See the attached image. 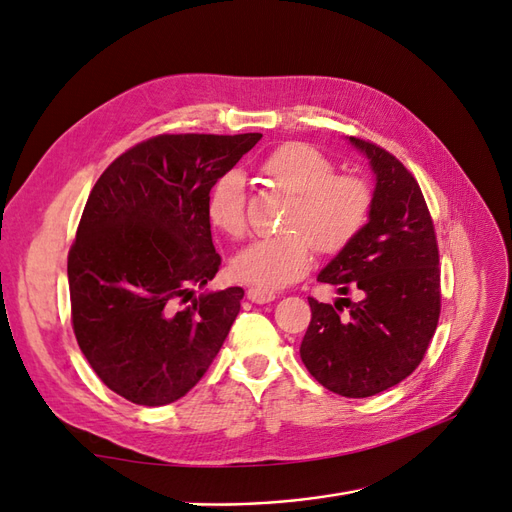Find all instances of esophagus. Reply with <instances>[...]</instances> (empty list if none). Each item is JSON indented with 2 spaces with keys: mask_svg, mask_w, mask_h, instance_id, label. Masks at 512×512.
I'll return each mask as SVG.
<instances>
[{
  "mask_svg": "<svg viewBox=\"0 0 512 512\" xmlns=\"http://www.w3.org/2000/svg\"><path fill=\"white\" fill-rule=\"evenodd\" d=\"M247 299H250L252 303H271L275 301V292L273 290H267V288H258V286H252L250 290H247Z\"/></svg>",
  "mask_w": 512,
  "mask_h": 512,
  "instance_id": "obj_1",
  "label": "esophagus"
}]
</instances>
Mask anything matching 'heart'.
Masks as SVG:
<instances>
[{
	"label": "heart",
	"mask_w": 512,
	"mask_h": 512,
	"mask_svg": "<svg viewBox=\"0 0 512 512\" xmlns=\"http://www.w3.org/2000/svg\"><path fill=\"white\" fill-rule=\"evenodd\" d=\"M265 175L288 194L282 235L250 243L230 262L241 282L262 288H280L297 282L312 267L314 250L337 254L348 247L371 211L369 185L354 175L333 173L335 164L307 143H286L262 162ZM209 222L224 235L245 232V177L232 168L213 181L207 194Z\"/></svg>",
	"instance_id": "1"
}]
</instances>
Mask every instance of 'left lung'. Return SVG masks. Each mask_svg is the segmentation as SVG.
I'll return each instance as SVG.
<instances>
[{"mask_svg": "<svg viewBox=\"0 0 512 512\" xmlns=\"http://www.w3.org/2000/svg\"><path fill=\"white\" fill-rule=\"evenodd\" d=\"M348 141L374 173L371 211L318 282L337 286V294L354 290L359 299L337 297L331 305L309 297L312 320L299 352L324 389L371 397L423 361L440 318V258L423 192L408 168L374 143Z\"/></svg>", "mask_w": 512, "mask_h": 512, "instance_id": "8db88e82", "label": "left lung"}]
</instances>
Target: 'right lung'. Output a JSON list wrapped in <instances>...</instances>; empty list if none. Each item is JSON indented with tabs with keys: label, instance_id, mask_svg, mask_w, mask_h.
<instances>
[{
	"label": "right lung",
	"instance_id": "right-lung-1",
	"mask_svg": "<svg viewBox=\"0 0 512 512\" xmlns=\"http://www.w3.org/2000/svg\"><path fill=\"white\" fill-rule=\"evenodd\" d=\"M260 138H149L121 153L87 198L68 254L72 327L98 378L132 404L188 393L239 314L243 288H207L220 269L207 194Z\"/></svg>",
	"mask_w": 512,
	"mask_h": 512
}]
</instances>
